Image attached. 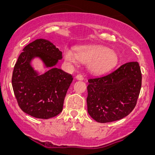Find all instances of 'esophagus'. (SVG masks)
<instances>
[{
    "instance_id": "1",
    "label": "esophagus",
    "mask_w": 155,
    "mask_h": 155,
    "mask_svg": "<svg viewBox=\"0 0 155 155\" xmlns=\"http://www.w3.org/2000/svg\"><path fill=\"white\" fill-rule=\"evenodd\" d=\"M76 79L78 80H83L84 77L83 75H81V74H78V75H77V76H76Z\"/></svg>"
}]
</instances>
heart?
<instances>
[{"label": "heart", "mask_w": 155, "mask_h": 155, "mask_svg": "<svg viewBox=\"0 0 155 155\" xmlns=\"http://www.w3.org/2000/svg\"><path fill=\"white\" fill-rule=\"evenodd\" d=\"M65 61L77 65L79 61L89 63V69L93 73H100L109 69L117 62V55L114 51L102 46H81L76 48V54L71 48L64 51Z\"/></svg>", "instance_id": "obj_1"}]
</instances>
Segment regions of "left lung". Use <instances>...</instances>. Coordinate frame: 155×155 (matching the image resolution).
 <instances>
[{
  "label": "left lung",
  "instance_id": "left-lung-1",
  "mask_svg": "<svg viewBox=\"0 0 155 155\" xmlns=\"http://www.w3.org/2000/svg\"><path fill=\"white\" fill-rule=\"evenodd\" d=\"M87 111L99 123L128 116L136 105L142 85L139 63L129 62L110 73L88 79Z\"/></svg>",
  "mask_w": 155,
  "mask_h": 155
}]
</instances>
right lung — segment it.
I'll list each match as a JSON object with an SVG mask.
<instances>
[{"label": "right lung", "mask_w": 155, "mask_h": 155, "mask_svg": "<svg viewBox=\"0 0 155 155\" xmlns=\"http://www.w3.org/2000/svg\"><path fill=\"white\" fill-rule=\"evenodd\" d=\"M15 65L12 85L19 107L25 113L37 118L54 117L63 110V101L73 78L55 67L62 59V52L51 42L36 39L23 48ZM39 58L48 71L41 75L31 65Z\"/></svg>", "instance_id": "1"}]
</instances>
